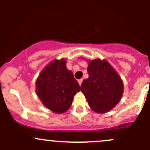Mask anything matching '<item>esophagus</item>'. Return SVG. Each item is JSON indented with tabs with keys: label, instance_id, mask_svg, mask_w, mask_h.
Listing matches in <instances>:
<instances>
[{
	"label": "esophagus",
	"instance_id": "esophagus-1",
	"mask_svg": "<svg viewBox=\"0 0 150 150\" xmlns=\"http://www.w3.org/2000/svg\"><path fill=\"white\" fill-rule=\"evenodd\" d=\"M83 79H80V80H78V83H79V85L80 86H81V84H82V82H83Z\"/></svg>",
	"mask_w": 150,
	"mask_h": 150
}]
</instances>
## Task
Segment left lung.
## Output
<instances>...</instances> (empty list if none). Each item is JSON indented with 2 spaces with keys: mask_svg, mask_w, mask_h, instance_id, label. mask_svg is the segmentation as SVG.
<instances>
[{
  "mask_svg": "<svg viewBox=\"0 0 150 150\" xmlns=\"http://www.w3.org/2000/svg\"><path fill=\"white\" fill-rule=\"evenodd\" d=\"M88 78L81 86L91 108L94 112L110 111L122 97L123 84L120 76L106 60L95 59L88 62Z\"/></svg>",
  "mask_w": 150,
  "mask_h": 150,
  "instance_id": "1",
  "label": "left lung"
}]
</instances>
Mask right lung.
I'll use <instances>...</instances> for the list:
<instances>
[{"label":"right lung","instance_id":"1","mask_svg":"<svg viewBox=\"0 0 150 150\" xmlns=\"http://www.w3.org/2000/svg\"><path fill=\"white\" fill-rule=\"evenodd\" d=\"M64 59L54 60L44 68L36 81V93L42 103L56 113L70 107L75 93L81 91Z\"/></svg>","mask_w":150,"mask_h":150}]
</instances>
